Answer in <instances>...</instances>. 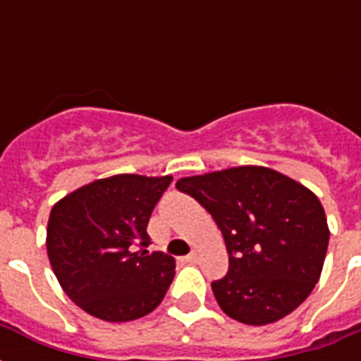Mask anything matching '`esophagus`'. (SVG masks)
<instances>
[{
  "instance_id": "1",
  "label": "esophagus",
  "mask_w": 361,
  "mask_h": 361,
  "mask_svg": "<svg viewBox=\"0 0 361 361\" xmlns=\"http://www.w3.org/2000/svg\"><path fill=\"white\" fill-rule=\"evenodd\" d=\"M185 260H187V262H197L198 255H197V252H191V255H187Z\"/></svg>"
}]
</instances>
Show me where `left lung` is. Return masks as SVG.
<instances>
[{"label": "left lung", "mask_w": 361, "mask_h": 361, "mask_svg": "<svg viewBox=\"0 0 361 361\" xmlns=\"http://www.w3.org/2000/svg\"><path fill=\"white\" fill-rule=\"evenodd\" d=\"M176 187L206 208L225 238L228 271L212 290L231 319L277 322L311 294L330 231L307 187L264 166L181 178Z\"/></svg>", "instance_id": "obj_1"}]
</instances>
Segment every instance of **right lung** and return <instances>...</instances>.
<instances>
[{
	"instance_id": "1",
	"label": "right lung",
	"mask_w": 361,
	"mask_h": 361,
	"mask_svg": "<svg viewBox=\"0 0 361 361\" xmlns=\"http://www.w3.org/2000/svg\"><path fill=\"white\" fill-rule=\"evenodd\" d=\"M172 176L118 174L76 189L50 212L48 260L86 313L129 322L152 313L174 279V258L147 252V221Z\"/></svg>"
}]
</instances>
